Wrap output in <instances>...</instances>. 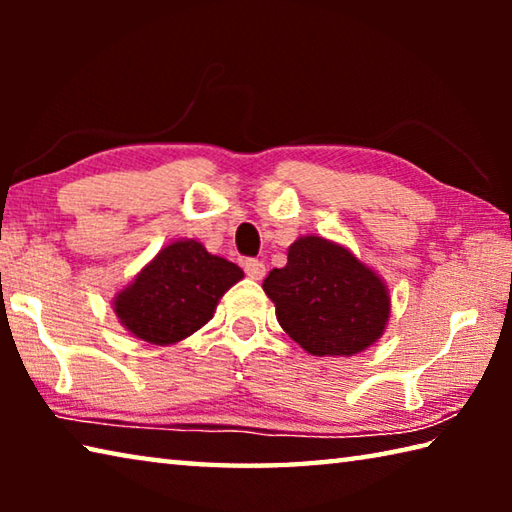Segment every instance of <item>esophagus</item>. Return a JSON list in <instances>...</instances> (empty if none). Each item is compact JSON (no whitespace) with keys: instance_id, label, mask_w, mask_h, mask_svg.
Returning a JSON list of instances; mask_svg holds the SVG:
<instances>
[{"instance_id":"34e87169","label":"esophagus","mask_w":512,"mask_h":512,"mask_svg":"<svg viewBox=\"0 0 512 512\" xmlns=\"http://www.w3.org/2000/svg\"><path fill=\"white\" fill-rule=\"evenodd\" d=\"M244 271L250 280H262V277L266 275V266H264V262H259V259H246Z\"/></svg>"}]
</instances>
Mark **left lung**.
<instances>
[{
	"label": "left lung",
	"instance_id": "8db88e82",
	"mask_svg": "<svg viewBox=\"0 0 512 512\" xmlns=\"http://www.w3.org/2000/svg\"><path fill=\"white\" fill-rule=\"evenodd\" d=\"M262 289L277 323L314 357H354L384 336L391 291L375 268L332 239L302 235Z\"/></svg>",
	"mask_w": 512,
	"mask_h": 512
}]
</instances>
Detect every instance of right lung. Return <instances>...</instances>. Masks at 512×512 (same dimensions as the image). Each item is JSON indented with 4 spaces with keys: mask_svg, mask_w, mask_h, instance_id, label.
I'll return each instance as SVG.
<instances>
[{
    "mask_svg": "<svg viewBox=\"0 0 512 512\" xmlns=\"http://www.w3.org/2000/svg\"><path fill=\"white\" fill-rule=\"evenodd\" d=\"M239 280L237 264L207 253L201 241L176 239L115 293L112 311L135 339L167 348L201 329Z\"/></svg>",
    "mask_w": 512,
    "mask_h": 512,
    "instance_id": "obj_1",
    "label": "right lung"
}]
</instances>
